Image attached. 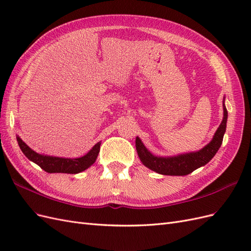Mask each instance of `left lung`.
<instances>
[{
  "label": "left lung",
  "mask_w": 251,
  "mask_h": 251,
  "mask_svg": "<svg viewBox=\"0 0 251 251\" xmlns=\"http://www.w3.org/2000/svg\"><path fill=\"white\" fill-rule=\"evenodd\" d=\"M223 120L216 131L214 138L211 141L198 151L193 153L181 154L173 157H158L151 153L144 147L139 137H136V150L141 162L148 169L154 171L161 175H169V176H185L193 173L195 170L208 163L220 149L223 141V136L226 131L227 123V110L223 103Z\"/></svg>",
  "instance_id": "left-lung-1"
}]
</instances>
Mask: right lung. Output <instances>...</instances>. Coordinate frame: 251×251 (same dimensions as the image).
<instances>
[{"label": "right lung", "mask_w": 251, "mask_h": 251, "mask_svg": "<svg viewBox=\"0 0 251 251\" xmlns=\"http://www.w3.org/2000/svg\"><path fill=\"white\" fill-rule=\"evenodd\" d=\"M17 140L24 155L30 161L34 162L47 173H64V174H78L90 168L97 159L98 153L100 150V142H97L88 153L79 158H62L53 157L36 153L30 149L27 144L23 141L19 136Z\"/></svg>", "instance_id": "1"}]
</instances>
